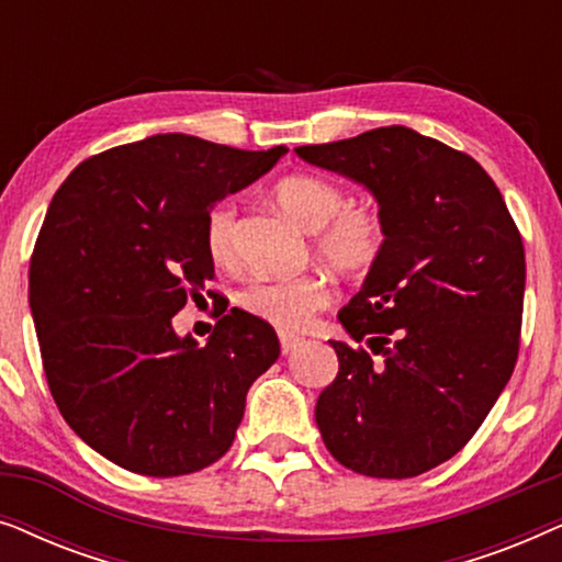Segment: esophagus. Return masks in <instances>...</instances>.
<instances>
[{
    "label": "esophagus",
    "instance_id": "1",
    "mask_svg": "<svg viewBox=\"0 0 562 562\" xmlns=\"http://www.w3.org/2000/svg\"><path fill=\"white\" fill-rule=\"evenodd\" d=\"M279 340H281V352H283V356H289V352H291V350H296V345L302 342V337L289 335V333H281V335H279Z\"/></svg>",
    "mask_w": 562,
    "mask_h": 562
}]
</instances>
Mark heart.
I'll return each instance as SVG.
<instances>
[{
	"label": "heart",
	"instance_id": "b5f03b06",
	"mask_svg": "<svg viewBox=\"0 0 562 562\" xmlns=\"http://www.w3.org/2000/svg\"><path fill=\"white\" fill-rule=\"evenodd\" d=\"M273 199L299 227L312 233V252L319 263L342 276H360L379 263L386 248V222L371 206H345L342 189L322 176H286L273 187ZM237 206L220 202L206 217V250L214 263L235 260ZM333 286L322 273H302L294 279L252 281L240 294V304L252 317L268 325L302 329L312 314L329 304Z\"/></svg>",
	"mask_w": 562,
	"mask_h": 562
}]
</instances>
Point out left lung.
Returning <instances> with one entry per match:
<instances>
[{
  "mask_svg": "<svg viewBox=\"0 0 562 562\" xmlns=\"http://www.w3.org/2000/svg\"><path fill=\"white\" fill-rule=\"evenodd\" d=\"M296 156L371 191L386 248L337 319L340 371L317 398L337 463L412 479L465 448L512 379L525 245L502 191L465 153L409 127L302 145Z\"/></svg>",
  "mask_w": 562,
  "mask_h": 562,
  "instance_id": "8db88e82",
  "label": "left lung"
}]
</instances>
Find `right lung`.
Returning a JSON list of instances; mask_svg holds the SVG:
<instances>
[{
	"mask_svg": "<svg viewBox=\"0 0 562 562\" xmlns=\"http://www.w3.org/2000/svg\"><path fill=\"white\" fill-rule=\"evenodd\" d=\"M283 153L153 135L87 158L53 196L30 258L43 371L68 427L114 465L171 479L233 445L279 337L243 310L222 314L206 345L171 319L214 279L212 206Z\"/></svg>",
	"mask_w": 562,
	"mask_h": 562,
	"instance_id": "add662e5",
	"label": "right lung"
}]
</instances>
